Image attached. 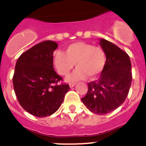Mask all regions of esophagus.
I'll use <instances>...</instances> for the list:
<instances>
[{"label":"esophagus","instance_id":"34e87169","mask_svg":"<svg viewBox=\"0 0 146 146\" xmlns=\"http://www.w3.org/2000/svg\"><path fill=\"white\" fill-rule=\"evenodd\" d=\"M75 84H76V83H70V84H69V85H70V88H73V87L75 86Z\"/></svg>","mask_w":146,"mask_h":146}]
</instances>
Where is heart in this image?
<instances>
[{
  "instance_id": "b5f03b06",
  "label": "heart",
  "mask_w": 146,
  "mask_h": 146,
  "mask_svg": "<svg viewBox=\"0 0 146 146\" xmlns=\"http://www.w3.org/2000/svg\"><path fill=\"white\" fill-rule=\"evenodd\" d=\"M52 63L62 76L67 75L76 64L77 68L66 79L67 82H73L84 79L87 76L92 79L99 75L105 66V54L100 46L85 42H76L68 45L64 52L54 51Z\"/></svg>"
}]
</instances>
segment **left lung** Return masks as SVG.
Segmentation results:
<instances>
[{
    "mask_svg": "<svg viewBox=\"0 0 146 146\" xmlns=\"http://www.w3.org/2000/svg\"><path fill=\"white\" fill-rule=\"evenodd\" d=\"M106 56L104 68L97 80L88 83L82 101L88 110L99 115L114 111L125 100L132 81L131 64L128 55L117 45L100 39Z\"/></svg>",
    "mask_w": 146,
    "mask_h": 146,
    "instance_id": "obj_1",
    "label": "left lung"
}]
</instances>
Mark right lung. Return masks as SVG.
<instances>
[{"instance_id":"right-lung-1","label":"right lung","mask_w":146,"mask_h":146,"mask_svg":"<svg viewBox=\"0 0 146 146\" xmlns=\"http://www.w3.org/2000/svg\"><path fill=\"white\" fill-rule=\"evenodd\" d=\"M58 44L45 41L18 58L13 78L15 95L21 107L35 117H47L61 106L70 89L53 68L52 53Z\"/></svg>"}]
</instances>
